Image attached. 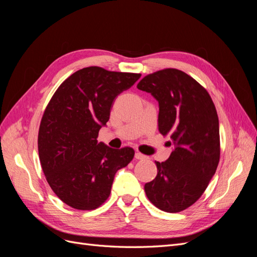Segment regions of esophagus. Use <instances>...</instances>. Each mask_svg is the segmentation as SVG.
Segmentation results:
<instances>
[{"mask_svg": "<svg viewBox=\"0 0 257 257\" xmlns=\"http://www.w3.org/2000/svg\"><path fill=\"white\" fill-rule=\"evenodd\" d=\"M135 159L136 160H144V159H146V157L144 154H142L141 152H136L135 153Z\"/></svg>", "mask_w": 257, "mask_h": 257, "instance_id": "1", "label": "esophagus"}]
</instances>
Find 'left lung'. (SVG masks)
<instances>
[{
    "mask_svg": "<svg viewBox=\"0 0 257 257\" xmlns=\"http://www.w3.org/2000/svg\"><path fill=\"white\" fill-rule=\"evenodd\" d=\"M137 88L159 102V131L174 150L155 162L158 175L145 184L151 203L165 212L189 208L203 195L220 161V130L215 106L207 90L176 68L147 75Z\"/></svg>",
    "mask_w": 257,
    "mask_h": 257,
    "instance_id": "obj_1",
    "label": "left lung"
}]
</instances>
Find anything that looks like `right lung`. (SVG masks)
<instances>
[{
    "label": "right lung",
    "instance_id": "1",
    "mask_svg": "<svg viewBox=\"0 0 257 257\" xmlns=\"http://www.w3.org/2000/svg\"><path fill=\"white\" fill-rule=\"evenodd\" d=\"M141 74L79 69L51 97L38 131V154L54 194L69 207L93 210L109 197L115 173L127 166L134 150L111 149L97 142L109 120L114 98Z\"/></svg>",
    "mask_w": 257,
    "mask_h": 257
}]
</instances>
